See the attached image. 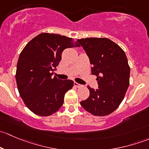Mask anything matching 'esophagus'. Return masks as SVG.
<instances>
[{
    "instance_id": "34e87169",
    "label": "esophagus",
    "mask_w": 149,
    "mask_h": 149,
    "mask_svg": "<svg viewBox=\"0 0 149 149\" xmlns=\"http://www.w3.org/2000/svg\"><path fill=\"white\" fill-rule=\"evenodd\" d=\"M74 86L76 87H77V88H80V87H81L82 86V85L81 84H79V83H77V82H74Z\"/></svg>"
}]
</instances>
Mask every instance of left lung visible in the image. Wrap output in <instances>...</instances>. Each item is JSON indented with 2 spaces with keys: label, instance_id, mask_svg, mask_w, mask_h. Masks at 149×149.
I'll list each match as a JSON object with an SVG mask.
<instances>
[{
  "label": "left lung",
  "instance_id": "1",
  "mask_svg": "<svg viewBox=\"0 0 149 149\" xmlns=\"http://www.w3.org/2000/svg\"><path fill=\"white\" fill-rule=\"evenodd\" d=\"M89 58L91 74L97 76L98 88L87 86L90 95L81 105L95 116H105L115 110L124 99L129 86L130 69L127 57L119 45L107 38L81 39Z\"/></svg>",
  "mask_w": 149,
  "mask_h": 149
}]
</instances>
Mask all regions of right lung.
Instances as JSON below:
<instances>
[{"instance_id": "right-lung-1", "label": "right lung", "mask_w": 149, "mask_h": 149, "mask_svg": "<svg viewBox=\"0 0 149 149\" xmlns=\"http://www.w3.org/2000/svg\"><path fill=\"white\" fill-rule=\"evenodd\" d=\"M79 46L70 37L42 33L22 51L16 67V84L24 102L34 114L49 116L62 107L65 94L73 86V81L52 77V72L64 49Z\"/></svg>"}]
</instances>
